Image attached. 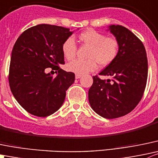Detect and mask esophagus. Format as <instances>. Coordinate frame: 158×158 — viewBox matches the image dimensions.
<instances>
[{"label": "esophagus", "instance_id": "34e87169", "mask_svg": "<svg viewBox=\"0 0 158 158\" xmlns=\"http://www.w3.org/2000/svg\"><path fill=\"white\" fill-rule=\"evenodd\" d=\"M82 77V75H79V74H76V79H79V78Z\"/></svg>", "mask_w": 158, "mask_h": 158}]
</instances>
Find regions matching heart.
<instances>
[{
	"label": "heart",
	"instance_id": "b5f03b06",
	"mask_svg": "<svg viewBox=\"0 0 158 158\" xmlns=\"http://www.w3.org/2000/svg\"><path fill=\"white\" fill-rule=\"evenodd\" d=\"M79 39L85 46L89 47L86 60H76L67 65V69L79 75H84L96 70L97 64L106 67L114 62L120 52V43L117 39L107 37L97 31L87 30L79 35ZM64 57L68 61L75 59L77 52V45L74 38L69 37L62 45Z\"/></svg>",
	"mask_w": 158,
	"mask_h": 158
}]
</instances>
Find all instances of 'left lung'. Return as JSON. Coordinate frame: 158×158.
Wrapping results in <instances>:
<instances>
[{
	"label": "left lung",
	"instance_id": "obj_1",
	"mask_svg": "<svg viewBox=\"0 0 158 158\" xmlns=\"http://www.w3.org/2000/svg\"><path fill=\"white\" fill-rule=\"evenodd\" d=\"M110 30L120 43V52L114 62L99 73L111 79L93 76L89 102L99 116L115 119L131 113L142 99L148 64L144 45L133 32L121 25H111Z\"/></svg>",
	"mask_w": 158,
	"mask_h": 158
}]
</instances>
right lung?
Returning <instances> with one entry per match:
<instances>
[{
	"mask_svg": "<svg viewBox=\"0 0 158 158\" xmlns=\"http://www.w3.org/2000/svg\"><path fill=\"white\" fill-rule=\"evenodd\" d=\"M72 34L61 26L38 24L24 31L14 45L9 85L18 103L34 116L45 117L57 111L74 82V73L59 66L65 64L62 43ZM48 68L57 76L47 73Z\"/></svg>",
	"mask_w": 158,
	"mask_h": 158,
	"instance_id": "add662e5",
	"label": "right lung"
}]
</instances>
